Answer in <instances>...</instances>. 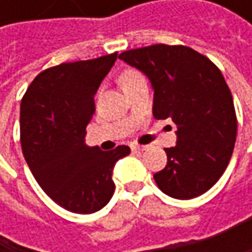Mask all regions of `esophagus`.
<instances>
[{
  "mask_svg": "<svg viewBox=\"0 0 252 252\" xmlns=\"http://www.w3.org/2000/svg\"><path fill=\"white\" fill-rule=\"evenodd\" d=\"M131 150H132V152H138V153H140V152L147 150V146H137V144H132V146H131Z\"/></svg>",
  "mask_w": 252,
  "mask_h": 252,
  "instance_id": "esophagus-1",
  "label": "esophagus"
}]
</instances>
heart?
Returning a JSON list of instances; mask_svg holds the SVG:
<instances>
[{
    "label": "heart",
    "mask_w": 252,
    "mask_h": 252,
    "mask_svg": "<svg viewBox=\"0 0 252 252\" xmlns=\"http://www.w3.org/2000/svg\"><path fill=\"white\" fill-rule=\"evenodd\" d=\"M138 78H141V74H140V73H137V71H134V70H128V71H126V73L121 76L120 83H121V86H124V84H128V83H132V81L138 80Z\"/></svg>",
    "instance_id": "b5f03b06"
}]
</instances>
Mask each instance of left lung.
Segmentation results:
<instances>
[{
	"instance_id": "8db88e82",
	"label": "left lung",
	"mask_w": 252,
	"mask_h": 252,
	"mask_svg": "<svg viewBox=\"0 0 252 252\" xmlns=\"http://www.w3.org/2000/svg\"><path fill=\"white\" fill-rule=\"evenodd\" d=\"M149 78L153 115L172 120L176 144L155 174L158 187L178 200L195 198L223 175L236 140L233 99L220 70L187 46L152 45L120 55Z\"/></svg>"
}]
</instances>
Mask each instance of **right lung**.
<instances>
[{
  "label": "right lung",
  "instance_id": "obj_1",
  "mask_svg": "<svg viewBox=\"0 0 252 252\" xmlns=\"http://www.w3.org/2000/svg\"><path fill=\"white\" fill-rule=\"evenodd\" d=\"M117 54L48 68L29 86L20 105V140L26 162L40 188L68 212L90 215L108 204L115 163L128 146L103 152L86 144L102 80Z\"/></svg>",
  "mask_w": 252,
  "mask_h": 252
}]
</instances>
